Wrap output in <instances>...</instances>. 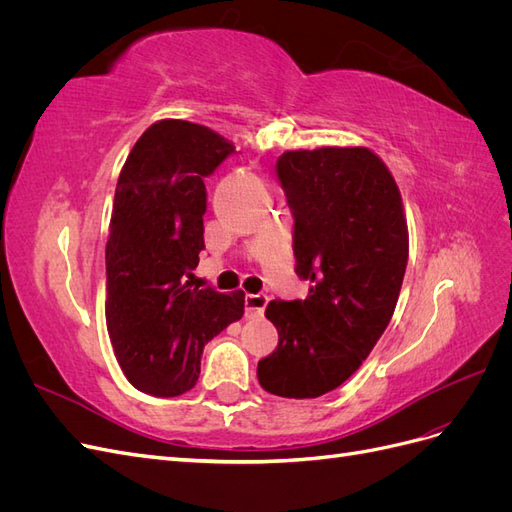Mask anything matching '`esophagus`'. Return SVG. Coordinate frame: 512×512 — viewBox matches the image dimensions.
I'll list each match as a JSON object with an SVG mask.
<instances>
[{
    "label": "esophagus",
    "instance_id": "esophagus-1",
    "mask_svg": "<svg viewBox=\"0 0 512 512\" xmlns=\"http://www.w3.org/2000/svg\"><path fill=\"white\" fill-rule=\"evenodd\" d=\"M269 303L267 294H247L245 297V316L247 318H258L265 314V307Z\"/></svg>",
    "mask_w": 512,
    "mask_h": 512
}]
</instances>
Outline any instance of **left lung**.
<instances>
[{
    "instance_id": "obj_1",
    "label": "left lung",
    "mask_w": 512,
    "mask_h": 512,
    "mask_svg": "<svg viewBox=\"0 0 512 512\" xmlns=\"http://www.w3.org/2000/svg\"><path fill=\"white\" fill-rule=\"evenodd\" d=\"M294 215L301 301H271L280 342L258 361L265 391L314 399L344 384L389 327L408 265L397 183L367 147L290 149L277 160Z\"/></svg>"
}]
</instances>
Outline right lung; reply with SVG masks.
I'll use <instances>...</instances> for the list:
<instances>
[{"label": "right lung", "mask_w": 512, "mask_h": 512, "mask_svg": "<svg viewBox=\"0 0 512 512\" xmlns=\"http://www.w3.org/2000/svg\"><path fill=\"white\" fill-rule=\"evenodd\" d=\"M232 151L207 126L160 119L119 173L106 243V329L123 374L147 395L190 391L205 344L243 316V290H198L187 280L205 247L203 177Z\"/></svg>", "instance_id": "1"}]
</instances>
